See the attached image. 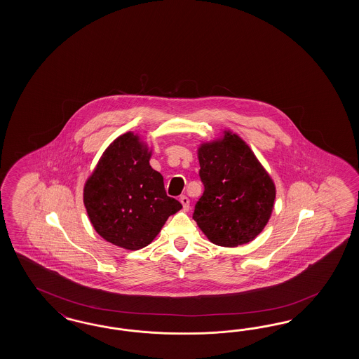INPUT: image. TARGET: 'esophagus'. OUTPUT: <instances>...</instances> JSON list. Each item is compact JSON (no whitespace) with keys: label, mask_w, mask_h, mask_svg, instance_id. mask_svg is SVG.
<instances>
[{"label":"esophagus","mask_w":359,"mask_h":359,"mask_svg":"<svg viewBox=\"0 0 359 359\" xmlns=\"http://www.w3.org/2000/svg\"><path fill=\"white\" fill-rule=\"evenodd\" d=\"M180 203L183 204V208H184V210H188L189 209V198L187 197L185 195L180 196Z\"/></svg>","instance_id":"1"}]
</instances>
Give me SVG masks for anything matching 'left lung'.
<instances>
[{
    "label": "left lung",
    "instance_id": "left-lung-1",
    "mask_svg": "<svg viewBox=\"0 0 359 359\" xmlns=\"http://www.w3.org/2000/svg\"><path fill=\"white\" fill-rule=\"evenodd\" d=\"M204 194L194 219L213 243L234 248L255 238L271 216L275 185L250 147L226 131L198 149Z\"/></svg>",
    "mask_w": 359,
    "mask_h": 359
}]
</instances>
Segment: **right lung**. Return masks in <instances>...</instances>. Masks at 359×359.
Instances as JSON below:
<instances>
[{"label":"right lung","mask_w":359,"mask_h":359,"mask_svg":"<svg viewBox=\"0 0 359 359\" xmlns=\"http://www.w3.org/2000/svg\"><path fill=\"white\" fill-rule=\"evenodd\" d=\"M151 154L133 133L120 135L102 154L84 187V205L95 230L110 243L140 250L158 236L182 204L165 194Z\"/></svg>","instance_id":"right-lung-1"}]
</instances>
